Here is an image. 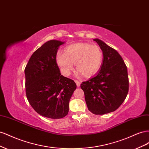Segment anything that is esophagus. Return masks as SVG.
<instances>
[{
  "label": "esophagus",
  "instance_id": "esophagus-1",
  "mask_svg": "<svg viewBox=\"0 0 149 149\" xmlns=\"http://www.w3.org/2000/svg\"><path fill=\"white\" fill-rule=\"evenodd\" d=\"M75 83H76V85H77L78 87H79V86H80V84H81L80 81H78V80H75Z\"/></svg>",
  "mask_w": 149,
  "mask_h": 149
}]
</instances>
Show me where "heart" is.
Masks as SVG:
<instances>
[{
  "label": "heart",
  "mask_w": 149,
  "mask_h": 149,
  "mask_svg": "<svg viewBox=\"0 0 149 149\" xmlns=\"http://www.w3.org/2000/svg\"><path fill=\"white\" fill-rule=\"evenodd\" d=\"M103 61L102 49L96 45L79 43L68 47L65 53H58L56 64L62 74L68 76L73 70L75 63L78 74L86 77L95 74L101 68Z\"/></svg>",
  "instance_id": "b5f03b06"
}]
</instances>
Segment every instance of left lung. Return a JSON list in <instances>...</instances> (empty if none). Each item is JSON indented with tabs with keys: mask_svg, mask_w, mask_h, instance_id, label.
<instances>
[{
	"mask_svg": "<svg viewBox=\"0 0 149 149\" xmlns=\"http://www.w3.org/2000/svg\"><path fill=\"white\" fill-rule=\"evenodd\" d=\"M103 53L100 71L94 77L81 84L88 110L96 115L109 113L118 109L129 91L127 69L116 49L102 40H93Z\"/></svg>",
	"mask_w": 149,
	"mask_h": 149,
	"instance_id": "obj_1",
	"label": "left lung"
}]
</instances>
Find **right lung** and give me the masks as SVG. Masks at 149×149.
I'll return each instance as SVG.
<instances>
[{"label": "right lung", "instance_id": "1", "mask_svg": "<svg viewBox=\"0 0 149 149\" xmlns=\"http://www.w3.org/2000/svg\"><path fill=\"white\" fill-rule=\"evenodd\" d=\"M64 42L49 40L31 56L25 68V92L33 109L42 116L61 119L69 111L76 88L73 80L60 73L56 62L58 49Z\"/></svg>", "mask_w": 149, "mask_h": 149}]
</instances>
